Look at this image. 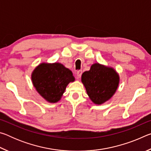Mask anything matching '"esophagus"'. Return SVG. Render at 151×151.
I'll list each match as a JSON object with an SVG mask.
<instances>
[{
  "label": "esophagus",
  "mask_w": 151,
  "mask_h": 151,
  "mask_svg": "<svg viewBox=\"0 0 151 151\" xmlns=\"http://www.w3.org/2000/svg\"><path fill=\"white\" fill-rule=\"evenodd\" d=\"M82 73H83V72H82L81 70H77V72H76V76H77L78 78H81V76L82 75Z\"/></svg>",
  "instance_id": "obj_1"
}]
</instances>
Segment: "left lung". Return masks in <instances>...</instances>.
<instances>
[{
    "mask_svg": "<svg viewBox=\"0 0 151 151\" xmlns=\"http://www.w3.org/2000/svg\"><path fill=\"white\" fill-rule=\"evenodd\" d=\"M119 80V74L114 68L99 63L93 64L81 77L89 98L96 104L105 103L114 95Z\"/></svg>",
    "mask_w": 151,
    "mask_h": 151,
    "instance_id": "8db88e82",
    "label": "left lung"
}]
</instances>
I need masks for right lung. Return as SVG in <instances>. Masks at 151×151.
I'll return each mask as SVG.
<instances>
[{"label": "right lung", "instance_id": "1", "mask_svg": "<svg viewBox=\"0 0 151 151\" xmlns=\"http://www.w3.org/2000/svg\"><path fill=\"white\" fill-rule=\"evenodd\" d=\"M31 79L40 95L50 103L60 101L66 86L75 81L72 71L58 63L40 64L32 73Z\"/></svg>", "mask_w": 151, "mask_h": 151}]
</instances>
